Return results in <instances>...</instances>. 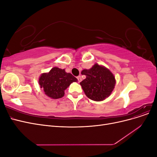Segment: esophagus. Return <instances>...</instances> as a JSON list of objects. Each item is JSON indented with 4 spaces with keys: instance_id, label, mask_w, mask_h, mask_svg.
I'll list each match as a JSON object with an SVG mask.
<instances>
[{
    "instance_id": "1",
    "label": "esophagus",
    "mask_w": 157,
    "mask_h": 157,
    "mask_svg": "<svg viewBox=\"0 0 157 157\" xmlns=\"http://www.w3.org/2000/svg\"><path fill=\"white\" fill-rule=\"evenodd\" d=\"M77 79H78V82H81L82 78H81V77H80V76H78V77H77Z\"/></svg>"
}]
</instances>
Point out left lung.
<instances>
[{"mask_svg": "<svg viewBox=\"0 0 157 157\" xmlns=\"http://www.w3.org/2000/svg\"><path fill=\"white\" fill-rule=\"evenodd\" d=\"M86 78L80 82L86 96L94 101H102L110 96L115 86L113 73L103 66L95 64L90 69H84Z\"/></svg>", "mask_w": 157, "mask_h": 157, "instance_id": "obj_1", "label": "left lung"}]
</instances>
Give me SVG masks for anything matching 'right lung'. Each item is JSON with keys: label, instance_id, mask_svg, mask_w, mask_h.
Returning <instances> with one entry per match:
<instances>
[{"label": "right lung", "instance_id": "right-lung-1", "mask_svg": "<svg viewBox=\"0 0 157 157\" xmlns=\"http://www.w3.org/2000/svg\"><path fill=\"white\" fill-rule=\"evenodd\" d=\"M77 78L65 69L52 68L48 73L42 74L39 78V84L46 96L53 99H58L64 96V90Z\"/></svg>", "mask_w": 157, "mask_h": 157}]
</instances>
